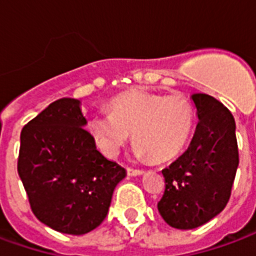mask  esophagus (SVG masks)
Wrapping results in <instances>:
<instances>
[{
	"label": "esophagus",
	"instance_id": "esophagus-1",
	"mask_svg": "<svg viewBox=\"0 0 256 256\" xmlns=\"http://www.w3.org/2000/svg\"><path fill=\"white\" fill-rule=\"evenodd\" d=\"M128 174L130 176H140L144 174V170H136V168H128Z\"/></svg>",
	"mask_w": 256,
	"mask_h": 256
}]
</instances>
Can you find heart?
Listing matches in <instances>:
<instances>
[{"label": "heart", "instance_id": "b5f03b06", "mask_svg": "<svg viewBox=\"0 0 256 256\" xmlns=\"http://www.w3.org/2000/svg\"><path fill=\"white\" fill-rule=\"evenodd\" d=\"M110 114L90 122L92 137L104 154L118 156L133 133L134 154L153 162L170 160L184 146L194 123V110L182 94L132 90L114 98Z\"/></svg>", "mask_w": 256, "mask_h": 256}]
</instances>
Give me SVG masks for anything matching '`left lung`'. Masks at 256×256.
<instances>
[{
    "instance_id": "left-lung-1",
    "label": "left lung",
    "mask_w": 256,
    "mask_h": 256,
    "mask_svg": "<svg viewBox=\"0 0 256 256\" xmlns=\"http://www.w3.org/2000/svg\"><path fill=\"white\" fill-rule=\"evenodd\" d=\"M198 124L187 150L168 168L164 196L157 209L166 224L194 229L214 218L230 196L239 149L234 115L206 94H191Z\"/></svg>"
}]
</instances>
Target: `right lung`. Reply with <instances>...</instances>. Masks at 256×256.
<instances>
[{"instance_id": "1", "label": "right lung", "mask_w": 256, "mask_h": 256, "mask_svg": "<svg viewBox=\"0 0 256 256\" xmlns=\"http://www.w3.org/2000/svg\"><path fill=\"white\" fill-rule=\"evenodd\" d=\"M80 100L51 103L22 128L17 172L36 218L56 232L84 234L108 213L126 170L96 149Z\"/></svg>"}]
</instances>
